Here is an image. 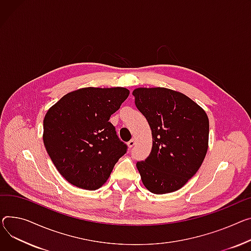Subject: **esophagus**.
I'll list each match as a JSON object with an SVG mask.
<instances>
[{
	"instance_id": "obj_1",
	"label": "esophagus",
	"mask_w": 251,
	"mask_h": 251,
	"mask_svg": "<svg viewBox=\"0 0 251 251\" xmlns=\"http://www.w3.org/2000/svg\"><path fill=\"white\" fill-rule=\"evenodd\" d=\"M134 145H135V139H131V140L128 142V146H129L130 148H132Z\"/></svg>"
}]
</instances>
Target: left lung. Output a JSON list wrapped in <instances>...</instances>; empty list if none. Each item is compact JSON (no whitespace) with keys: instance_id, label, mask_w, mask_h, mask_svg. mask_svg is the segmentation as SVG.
Here are the masks:
<instances>
[{"instance_id":"1","label":"left lung","mask_w":251,"mask_h":251,"mask_svg":"<svg viewBox=\"0 0 251 251\" xmlns=\"http://www.w3.org/2000/svg\"><path fill=\"white\" fill-rule=\"evenodd\" d=\"M133 96L152 133L151 152L136 163L143 185L153 194L176 192L206 156L208 116L189 97L170 89L139 88Z\"/></svg>"}]
</instances>
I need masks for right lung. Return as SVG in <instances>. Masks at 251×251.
I'll use <instances>...</instances> for the list:
<instances>
[{
  "label": "right lung",
  "instance_id": "add662e5",
  "mask_svg": "<svg viewBox=\"0 0 251 251\" xmlns=\"http://www.w3.org/2000/svg\"><path fill=\"white\" fill-rule=\"evenodd\" d=\"M125 88H83L63 96L43 120V142L59 174L72 185L97 190L128 146L109 121L129 96Z\"/></svg>",
  "mask_w": 251,
  "mask_h": 251
}]
</instances>
